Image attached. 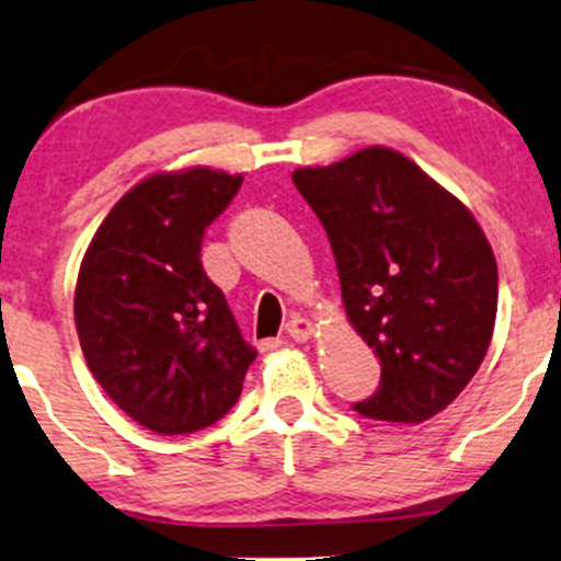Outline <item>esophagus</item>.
Here are the masks:
<instances>
[{"instance_id": "esophagus-1", "label": "esophagus", "mask_w": 561, "mask_h": 561, "mask_svg": "<svg viewBox=\"0 0 561 561\" xmlns=\"http://www.w3.org/2000/svg\"><path fill=\"white\" fill-rule=\"evenodd\" d=\"M286 333H288V339H294V341H307L309 335H312V322L299 318V314H294V318L286 322Z\"/></svg>"}]
</instances>
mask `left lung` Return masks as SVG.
Listing matches in <instances>:
<instances>
[{
  "instance_id": "8db88e82",
  "label": "left lung",
  "mask_w": 561,
  "mask_h": 561,
  "mask_svg": "<svg viewBox=\"0 0 561 561\" xmlns=\"http://www.w3.org/2000/svg\"><path fill=\"white\" fill-rule=\"evenodd\" d=\"M294 186L331 241L348 322L380 359L378 391L354 410L431 420L489 352L499 301L489 239L457 196L386 147L296 170Z\"/></svg>"
}]
</instances>
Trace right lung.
Instances as JSON below:
<instances>
[{
    "mask_svg": "<svg viewBox=\"0 0 561 561\" xmlns=\"http://www.w3.org/2000/svg\"><path fill=\"white\" fill-rule=\"evenodd\" d=\"M241 183L209 168L149 175L110 209L81 262L85 365L130 420L162 436L228 414L256 357L199 256Z\"/></svg>",
    "mask_w": 561,
    "mask_h": 561,
    "instance_id": "obj_1",
    "label": "right lung"
}]
</instances>
